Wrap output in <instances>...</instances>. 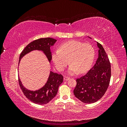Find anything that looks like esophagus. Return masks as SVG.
Instances as JSON below:
<instances>
[{"mask_svg":"<svg viewBox=\"0 0 127 127\" xmlns=\"http://www.w3.org/2000/svg\"><path fill=\"white\" fill-rule=\"evenodd\" d=\"M64 80H65V81H67V80H69L70 78L68 77H64Z\"/></svg>","mask_w":127,"mask_h":127,"instance_id":"1","label":"esophagus"}]
</instances>
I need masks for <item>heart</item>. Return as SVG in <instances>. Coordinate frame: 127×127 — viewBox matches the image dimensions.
Listing matches in <instances>:
<instances>
[{"label":"heart","mask_w":127,"mask_h":127,"mask_svg":"<svg viewBox=\"0 0 127 127\" xmlns=\"http://www.w3.org/2000/svg\"><path fill=\"white\" fill-rule=\"evenodd\" d=\"M52 60L56 68L63 71L69 62L68 72L71 75L87 71L93 63L94 50L89 44L71 40L61 44L59 50L53 52ZM69 61H68V60Z\"/></svg>","instance_id":"b5f03b06"}]
</instances>
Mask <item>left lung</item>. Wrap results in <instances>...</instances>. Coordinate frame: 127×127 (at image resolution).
<instances>
[{
  "label": "left lung",
  "mask_w": 127,
  "mask_h": 127,
  "mask_svg": "<svg viewBox=\"0 0 127 127\" xmlns=\"http://www.w3.org/2000/svg\"><path fill=\"white\" fill-rule=\"evenodd\" d=\"M96 45L98 54L95 64L85 75L76 79L74 90L75 96L85 103H93L101 98L110 81L111 64L108 57L102 45L97 42Z\"/></svg>",
  "instance_id": "obj_1"
}]
</instances>
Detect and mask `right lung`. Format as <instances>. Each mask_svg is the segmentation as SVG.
Listing matches in <instances>:
<instances>
[{
	"label": "right lung",
	"mask_w": 127,
	"mask_h": 127,
	"mask_svg": "<svg viewBox=\"0 0 127 127\" xmlns=\"http://www.w3.org/2000/svg\"><path fill=\"white\" fill-rule=\"evenodd\" d=\"M57 40L51 37L41 38L31 42L23 50L19 58V64L21 60L26 55L33 51L38 50L43 52L47 57L49 63L52 60L50 47L53 46ZM20 86L25 96L30 100L37 104H47L54 98L57 94L58 88L63 82V76L51 71H50L49 77L44 85L40 89L31 91L26 88L23 85L20 77H18Z\"/></svg>",
	"instance_id": "obj_1"
}]
</instances>
